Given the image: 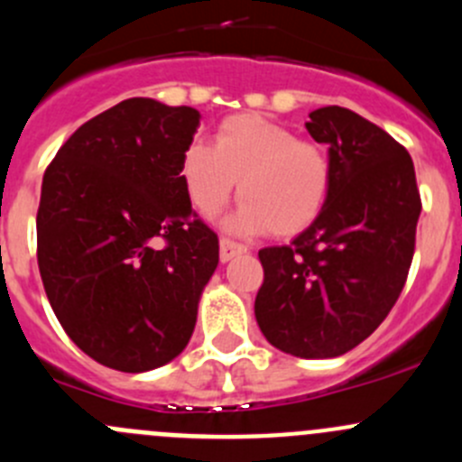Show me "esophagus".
Returning <instances> with one entry per match:
<instances>
[{
  "mask_svg": "<svg viewBox=\"0 0 462 462\" xmlns=\"http://www.w3.org/2000/svg\"><path fill=\"white\" fill-rule=\"evenodd\" d=\"M248 253V248H245L244 244H236V241L232 239H221V261L226 263V261L239 257V254H245Z\"/></svg>",
  "mask_w": 462,
  "mask_h": 462,
  "instance_id": "34e87169",
  "label": "esophagus"
}]
</instances>
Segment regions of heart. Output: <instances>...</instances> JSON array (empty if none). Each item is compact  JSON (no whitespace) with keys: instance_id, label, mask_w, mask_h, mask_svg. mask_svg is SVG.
Instances as JSON below:
<instances>
[{"instance_id":"b5f03b06","label":"heart","mask_w":462,"mask_h":462,"mask_svg":"<svg viewBox=\"0 0 462 462\" xmlns=\"http://www.w3.org/2000/svg\"><path fill=\"white\" fill-rule=\"evenodd\" d=\"M180 171L203 217L221 212L239 180L241 205L227 227L248 235H300L318 221L333 188L328 152L259 114L221 120L214 144L194 141L185 149Z\"/></svg>"}]
</instances>
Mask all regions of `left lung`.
I'll return each instance as SVG.
<instances>
[{"label": "left lung", "instance_id": "obj_1", "mask_svg": "<svg viewBox=\"0 0 462 462\" xmlns=\"http://www.w3.org/2000/svg\"><path fill=\"white\" fill-rule=\"evenodd\" d=\"M309 118L310 136L328 144L333 188L291 245L259 250L254 315L273 346L318 360L356 348L393 309L422 203L411 156L384 129L335 105Z\"/></svg>", "mask_w": 462, "mask_h": 462}]
</instances>
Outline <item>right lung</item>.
I'll use <instances>...</instances> for the list:
<instances>
[{
	"mask_svg": "<svg viewBox=\"0 0 462 462\" xmlns=\"http://www.w3.org/2000/svg\"><path fill=\"white\" fill-rule=\"evenodd\" d=\"M201 114L129 97L76 129L42 180L37 265L55 318L100 365L143 374L192 337L218 236L185 188Z\"/></svg>",
	"mask_w": 462,
	"mask_h": 462,
	"instance_id": "add662e5",
	"label": "right lung"
}]
</instances>
